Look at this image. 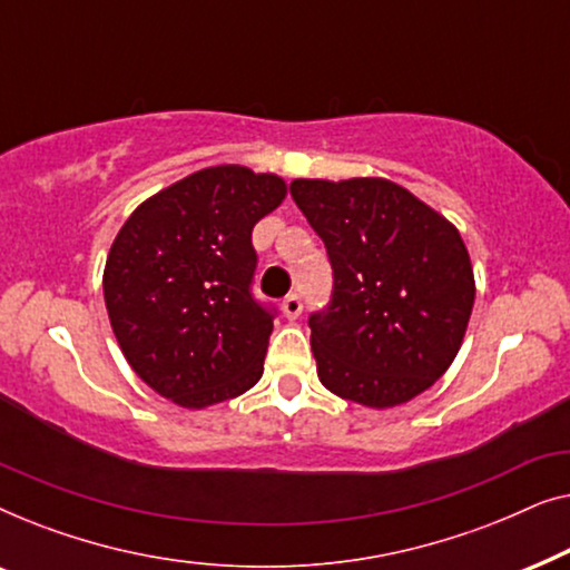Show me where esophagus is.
I'll use <instances>...</instances> for the list:
<instances>
[{"instance_id":"34e87169","label":"esophagus","mask_w":570,"mask_h":570,"mask_svg":"<svg viewBox=\"0 0 570 570\" xmlns=\"http://www.w3.org/2000/svg\"><path fill=\"white\" fill-rule=\"evenodd\" d=\"M301 311H303V303H301L298 295H287V298L283 301V314L287 318H298Z\"/></svg>"}]
</instances>
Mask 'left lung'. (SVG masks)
<instances>
[{
	"label": "left lung",
	"instance_id": "1",
	"mask_svg": "<svg viewBox=\"0 0 570 570\" xmlns=\"http://www.w3.org/2000/svg\"><path fill=\"white\" fill-rule=\"evenodd\" d=\"M291 194L334 272L330 306L308 318L318 381L373 410L423 394L454 363L474 306L459 230L386 178H295Z\"/></svg>",
	"mask_w": 570,
	"mask_h": 570
}]
</instances>
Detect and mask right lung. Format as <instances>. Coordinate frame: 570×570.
<instances>
[{
	"label": "right lung",
	"instance_id": "obj_1",
	"mask_svg": "<svg viewBox=\"0 0 570 570\" xmlns=\"http://www.w3.org/2000/svg\"><path fill=\"white\" fill-rule=\"evenodd\" d=\"M287 184L213 166L145 199L114 238L104 298L131 371L178 407L233 400L262 379L272 314L254 301V225Z\"/></svg>",
	"mask_w": 570,
	"mask_h": 570
}]
</instances>
